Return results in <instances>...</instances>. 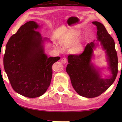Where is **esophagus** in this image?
Listing matches in <instances>:
<instances>
[{
	"mask_svg": "<svg viewBox=\"0 0 122 122\" xmlns=\"http://www.w3.org/2000/svg\"><path fill=\"white\" fill-rule=\"evenodd\" d=\"M67 62V59L66 58H63L61 59V62L63 64H66Z\"/></svg>",
	"mask_w": 122,
	"mask_h": 122,
	"instance_id": "esophagus-1",
	"label": "esophagus"
}]
</instances>
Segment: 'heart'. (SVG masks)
Masks as SVG:
<instances>
[{"label": "heart", "instance_id": "b5f03b06", "mask_svg": "<svg viewBox=\"0 0 122 122\" xmlns=\"http://www.w3.org/2000/svg\"><path fill=\"white\" fill-rule=\"evenodd\" d=\"M79 35L76 33L72 32L69 36L65 40L62 42V45L65 47H68L76 44L79 40ZM82 50V46L81 44H77L73 48V51L74 52L78 53L81 52Z\"/></svg>", "mask_w": 122, "mask_h": 122}]
</instances>
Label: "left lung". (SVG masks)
<instances>
[{
    "label": "left lung",
    "instance_id": "1",
    "mask_svg": "<svg viewBox=\"0 0 122 122\" xmlns=\"http://www.w3.org/2000/svg\"><path fill=\"white\" fill-rule=\"evenodd\" d=\"M97 27V41H100L107 53L108 69L111 75L102 78L100 72L91 63L95 43H88L84 51L80 54H69L66 71L70 77L75 91L85 97H97L109 88L117 76L118 72L117 54L113 39L108 34L104 25L98 21L92 22Z\"/></svg>",
    "mask_w": 122,
    "mask_h": 122
}]
</instances>
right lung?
<instances>
[{
  "mask_svg": "<svg viewBox=\"0 0 122 122\" xmlns=\"http://www.w3.org/2000/svg\"><path fill=\"white\" fill-rule=\"evenodd\" d=\"M37 22L30 21L21 25L10 38L4 56V66L12 89L29 98L40 97L50 86L52 66L60 57L48 58Z\"/></svg>",
  "mask_w": 122,
  "mask_h": 122,
  "instance_id": "add662e5",
  "label": "right lung"
}]
</instances>
